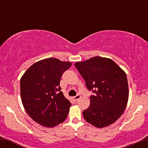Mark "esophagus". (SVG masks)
Instances as JSON below:
<instances>
[{
    "instance_id": "34e87169",
    "label": "esophagus",
    "mask_w": 148,
    "mask_h": 148,
    "mask_svg": "<svg viewBox=\"0 0 148 148\" xmlns=\"http://www.w3.org/2000/svg\"><path fill=\"white\" fill-rule=\"evenodd\" d=\"M80 97H81V96H80L79 95H77L73 97V100H74V101H78V100L80 99Z\"/></svg>"
}]
</instances>
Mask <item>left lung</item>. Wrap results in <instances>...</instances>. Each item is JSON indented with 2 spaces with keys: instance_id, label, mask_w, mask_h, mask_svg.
<instances>
[{
  "instance_id": "obj_1",
  "label": "left lung",
  "mask_w": 148,
  "mask_h": 148,
  "mask_svg": "<svg viewBox=\"0 0 148 148\" xmlns=\"http://www.w3.org/2000/svg\"><path fill=\"white\" fill-rule=\"evenodd\" d=\"M74 66L94 95L90 104L83 111L88 123L99 128L108 126L121 116L127 106L129 88L127 75L113 60L93 57Z\"/></svg>"
}]
</instances>
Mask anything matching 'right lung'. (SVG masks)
<instances>
[{
	"label": "right lung",
	"instance_id": "add662e5",
	"mask_svg": "<svg viewBox=\"0 0 148 148\" xmlns=\"http://www.w3.org/2000/svg\"><path fill=\"white\" fill-rule=\"evenodd\" d=\"M72 65L57 58L44 59L27 69L20 81L21 101L34 121L53 127L67 118L72 103L61 92L62 74Z\"/></svg>",
	"mask_w": 148,
	"mask_h": 148
}]
</instances>
